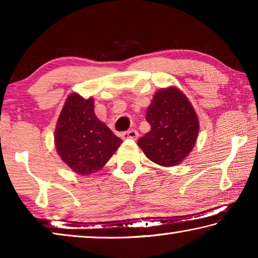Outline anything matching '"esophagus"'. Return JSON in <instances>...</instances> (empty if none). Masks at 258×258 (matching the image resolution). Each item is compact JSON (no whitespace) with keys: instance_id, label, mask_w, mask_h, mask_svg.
Masks as SVG:
<instances>
[{"instance_id":"1","label":"esophagus","mask_w":258,"mask_h":258,"mask_svg":"<svg viewBox=\"0 0 258 258\" xmlns=\"http://www.w3.org/2000/svg\"><path fill=\"white\" fill-rule=\"evenodd\" d=\"M139 137V133L137 130H130L126 131V132L121 133V138L123 139H132V140H137Z\"/></svg>"}]
</instances>
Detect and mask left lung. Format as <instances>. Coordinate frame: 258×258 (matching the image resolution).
I'll list each match as a JSON object with an SVG mask.
<instances>
[{
    "label": "left lung",
    "mask_w": 258,
    "mask_h": 258,
    "mask_svg": "<svg viewBox=\"0 0 258 258\" xmlns=\"http://www.w3.org/2000/svg\"><path fill=\"white\" fill-rule=\"evenodd\" d=\"M146 119L151 130L139 139V147L156 164H180L195 147L199 132L198 117L189 100L176 87L159 90Z\"/></svg>",
    "instance_id": "1"
}]
</instances>
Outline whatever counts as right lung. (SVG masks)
<instances>
[{"mask_svg":"<svg viewBox=\"0 0 258 258\" xmlns=\"http://www.w3.org/2000/svg\"><path fill=\"white\" fill-rule=\"evenodd\" d=\"M54 141L61 159L81 175L101 169L123 142L97 118L93 99L80 94H71L64 103Z\"/></svg>","mask_w":258,"mask_h":258,"instance_id":"right-lung-1","label":"right lung"}]
</instances>
